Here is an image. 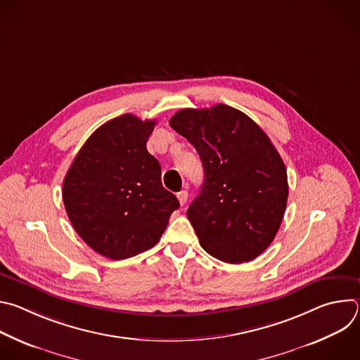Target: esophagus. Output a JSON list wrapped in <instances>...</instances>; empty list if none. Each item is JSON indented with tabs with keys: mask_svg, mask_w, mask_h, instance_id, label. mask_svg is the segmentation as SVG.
I'll use <instances>...</instances> for the list:
<instances>
[{
	"mask_svg": "<svg viewBox=\"0 0 360 360\" xmlns=\"http://www.w3.org/2000/svg\"><path fill=\"white\" fill-rule=\"evenodd\" d=\"M176 198H178L179 203L184 207V205H185L186 200H188V191H181V192H178V193H176Z\"/></svg>",
	"mask_w": 360,
	"mask_h": 360,
	"instance_id": "esophagus-1",
	"label": "esophagus"
}]
</instances>
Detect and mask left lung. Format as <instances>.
I'll return each mask as SVG.
<instances>
[{
	"label": "left lung",
	"instance_id": "8db88e82",
	"mask_svg": "<svg viewBox=\"0 0 360 360\" xmlns=\"http://www.w3.org/2000/svg\"><path fill=\"white\" fill-rule=\"evenodd\" d=\"M169 125L199 153L205 181L186 217L214 258L243 264L275 239L288 202V175L276 148L243 112L218 104L178 111Z\"/></svg>",
	"mask_w": 360,
	"mask_h": 360
}]
</instances>
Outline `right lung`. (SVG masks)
I'll use <instances>...</instances> for the list:
<instances>
[{
	"mask_svg": "<svg viewBox=\"0 0 360 360\" xmlns=\"http://www.w3.org/2000/svg\"><path fill=\"white\" fill-rule=\"evenodd\" d=\"M157 121L132 114L101 125L82 145L63 186L68 218L84 242L105 258L135 256L161 239L179 208L146 150Z\"/></svg>",
	"mask_w": 360,
	"mask_h": 360,
	"instance_id": "right-lung-1",
	"label": "right lung"
}]
</instances>
